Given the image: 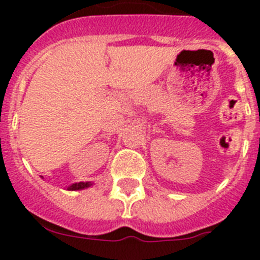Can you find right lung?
Instances as JSON below:
<instances>
[{
    "instance_id": "1",
    "label": "right lung",
    "mask_w": 260,
    "mask_h": 260,
    "mask_svg": "<svg viewBox=\"0 0 260 260\" xmlns=\"http://www.w3.org/2000/svg\"><path fill=\"white\" fill-rule=\"evenodd\" d=\"M43 178V177H41ZM93 185V182H75L73 185H70L68 187V190L70 191H77V190H84V189H88L91 186Z\"/></svg>"
}]
</instances>
